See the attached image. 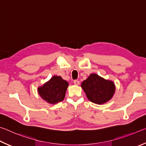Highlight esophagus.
<instances>
[{"label": "esophagus", "instance_id": "1", "mask_svg": "<svg viewBox=\"0 0 146 146\" xmlns=\"http://www.w3.org/2000/svg\"><path fill=\"white\" fill-rule=\"evenodd\" d=\"M74 85H80V83L78 80H74Z\"/></svg>", "mask_w": 146, "mask_h": 146}]
</instances>
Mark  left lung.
<instances>
[{"label": "left lung", "mask_w": 146, "mask_h": 146, "mask_svg": "<svg viewBox=\"0 0 146 146\" xmlns=\"http://www.w3.org/2000/svg\"><path fill=\"white\" fill-rule=\"evenodd\" d=\"M87 98L94 103L101 104L110 100L115 92L113 81L106 80L96 74H92L81 83Z\"/></svg>", "instance_id": "1"}]
</instances>
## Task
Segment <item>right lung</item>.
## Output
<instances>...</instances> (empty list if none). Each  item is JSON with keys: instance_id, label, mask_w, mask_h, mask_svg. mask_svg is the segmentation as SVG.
<instances>
[{"instance_id": "1", "label": "right lung", "mask_w": 146, "mask_h": 146, "mask_svg": "<svg viewBox=\"0 0 146 146\" xmlns=\"http://www.w3.org/2000/svg\"><path fill=\"white\" fill-rule=\"evenodd\" d=\"M68 83L60 76H54L42 86L38 92L43 100L50 104H56L62 101L65 96Z\"/></svg>"}]
</instances>
